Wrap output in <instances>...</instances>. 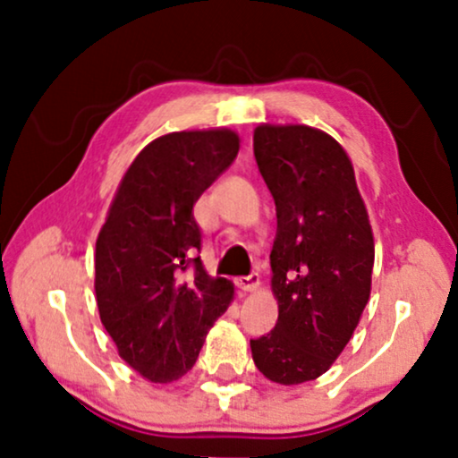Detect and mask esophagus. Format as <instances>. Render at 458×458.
<instances>
[{"instance_id": "obj_1", "label": "esophagus", "mask_w": 458, "mask_h": 458, "mask_svg": "<svg viewBox=\"0 0 458 458\" xmlns=\"http://www.w3.org/2000/svg\"><path fill=\"white\" fill-rule=\"evenodd\" d=\"M235 285L240 287L242 292H254L256 287L260 285L259 273H250L248 277H237V279H235Z\"/></svg>"}]
</instances>
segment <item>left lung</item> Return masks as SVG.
Returning a JSON list of instances; mask_svg holds the SVG:
<instances>
[{
    "instance_id": "8db88e82",
    "label": "left lung",
    "mask_w": 458,
    "mask_h": 458,
    "mask_svg": "<svg viewBox=\"0 0 458 458\" xmlns=\"http://www.w3.org/2000/svg\"><path fill=\"white\" fill-rule=\"evenodd\" d=\"M254 158L277 212L279 317L250 348L265 377L296 386L327 371L352 337L371 293L373 233L352 162L334 137L260 124Z\"/></svg>"
}]
</instances>
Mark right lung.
<instances>
[{
	"mask_svg": "<svg viewBox=\"0 0 458 458\" xmlns=\"http://www.w3.org/2000/svg\"><path fill=\"white\" fill-rule=\"evenodd\" d=\"M233 131H181L140 152L96 242L99 317L137 373L168 384L190 371L206 334L233 298L206 275L198 198L233 165Z\"/></svg>",
	"mask_w": 458,
	"mask_h": 458,
	"instance_id": "right-lung-1",
	"label": "right lung"
}]
</instances>
